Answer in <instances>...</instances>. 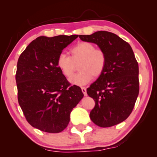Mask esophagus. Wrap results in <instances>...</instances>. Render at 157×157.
Segmentation results:
<instances>
[{
  "label": "esophagus",
  "instance_id": "1",
  "mask_svg": "<svg viewBox=\"0 0 157 157\" xmlns=\"http://www.w3.org/2000/svg\"><path fill=\"white\" fill-rule=\"evenodd\" d=\"M81 91H82L83 94H84V96H86L87 95V94H86V89L85 87H81Z\"/></svg>",
  "mask_w": 157,
  "mask_h": 157
}]
</instances>
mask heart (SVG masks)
<instances>
[{"label":"heart","mask_w":157,"mask_h":157,"mask_svg":"<svg viewBox=\"0 0 157 157\" xmlns=\"http://www.w3.org/2000/svg\"><path fill=\"white\" fill-rule=\"evenodd\" d=\"M71 56L61 53L58 56L56 66L66 78L74 74L78 65V74L70 79L73 84L82 86L90 82L93 77L98 78L104 73L107 63L106 53L96 48L89 42H80L70 50Z\"/></svg>","instance_id":"heart-1"}]
</instances>
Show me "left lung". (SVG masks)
I'll return each mask as SVG.
<instances>
[{
    "instance_id": "8db88e82",
    "label": "left lung",
    "mask_w": 157,
    "mask_h": 157,
    "mask_svg": "<svg viewBox=\"0 0 157 157\" xmlns=\"http://www.w3.org/2000/svg\"><path fill=\"white\" fill-rule=\"evenodd\" d=\"M79 38L97 44L107 56L104 73L86 89L95 101L90 119L100 127L117 125L129 117L138 97V62L130 45L111 32L100 31Z\"/></svg>"
}]
</instances>
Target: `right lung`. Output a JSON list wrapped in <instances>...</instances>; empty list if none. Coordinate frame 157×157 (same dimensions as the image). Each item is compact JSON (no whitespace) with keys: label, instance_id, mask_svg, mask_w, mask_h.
<instances>
[{"label":"right lung","instance_id":"1","mask_svg":"<svg viewBox=\"0 0 157 157\" xmlns=\"http://www.w3.org/2000/svg\"><path fill=\"white\" fill-rule=\"evenodd\" d=\"M78 35L40 36L21 53L17 63L18 101L25 119L34 128L59 133L67 127L72 109L83 94L56 66L58 56Z\"/></svg>","mask_w":157,"mask_h":157}]
</instances>
